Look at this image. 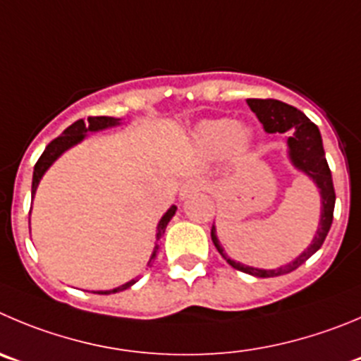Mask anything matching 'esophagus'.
Listing matches in <instances>:
<instances>
[{
	"label": "esophagus",
	"mask_w": 361,
	"mask_h": 361,
	"mask_svg": "<svg viewBox=\"0 0 361 361\" xmlns=\"http://www.w3.org/2000/svg\"><path fill=\"white\" fill-rule=\"evenodd\" d=\"M203 180H200V178H190V180H187L183 183V187H181V192L180 196L181 197H188L192 196V194H196V192L203 190Z\"/></svg>",
	"instance_id": "obj_1"
}]
</instances>
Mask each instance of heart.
<instances>
[{
    "instance_id": "b5f03b06",
    "label": "heart",
    "mask_w": 361,
    "mask_h": 361,
    "mask_svg": "<svg viewBox=\"0 0 361 361\" xmlns=\"http://www.w3.org/2000/svg\"><path fill=\"white\" fill-rule=\"evenodd\" d=\"M196 139L210 153L231 149L233 153L240 154L247 149L251 133L247 128L238 126L231 119H212L197 126Z\"/></svg>"
}]
</instances>
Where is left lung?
Masks as SVG:
<instances>
[{"label":"left lung","mask_w":361,"mask_h":361,"mask_svg":"<svg viewBox=\"0 0 361 361\" xmlns=\"http://www.w3.org/2000/svg\"><path fill=\"white\" fill-rule=\"evenodd\" d=\"M249 109L257 114L258 121L264 124V130L267 133H285L290 131L288 137V157H290L292 164L295 169L302 171L306 176L313 180V183L317 185L321 190V222H319L317 233L313 237L312 244L305 249V251L295 258L294 262L287 264L285 267L279 269H255L249 265L235 262L228 257L222 245L219 244L217 233H215V226H212V240H214L215 247L221 252L222 258L228 262L237 271L245 272V274L257 276V278H272V276H283L288 272L295 271L301 267L313 252H317L321 245L324 244L328 231L331 228L333 222V210H335V188H333L331 171L326 161L324 147H322V137L321 131L301 110L294 109L290 104L283 103L278 99H247Z\"/></svg>","instance_id":"obj_1"}]
</instances>
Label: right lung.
I'll use <instances>...</instances> for the list:
<instances>
[{
	"mask_svg": "<svg viewBox=\"0 0 361 361\" xmlns=\"http://www.w3.org/2000/svg\"><path fill=\"white\" fill-rule=\"evenodd\" d=\"M116 124H119V119L101 116V117H89V119H87V123L83 119H80V121H76V123L71 124L67 130H63V133L60 135V137H56L55 140H51V142L46 146L44 153L40 154V158L37 160L35 169H33V180H32V197L35 196V190H37V187H39L40 178L44 176V173H46L49 167H51L53 161H55L56 158L63 153V151H67L69 147H73V146H76L78 142H82V140L85 139L87 131H99V130H104V128L116 126ZM174 214H176V207L173 204L169 210L165 212V215L160 219V222H158L157 240H160L161 235L165 233V228H167V224H169V221L173 219ZM157 251H158V244L154 245V251H153V255H151L149 264H147L149 267H151V262H153L154 257H157ZM137 281H139V278L131 279V281L124 283V285H121V287H117V288H112V290H101V292H97V294H116V292L126 290V288H130L131 285Z\"/></svg>",
	"mask_w": 361,
	"mask_h": 361,
	"instance_id": "add662e5",
	"label": "right lung"
}]
</instances>
